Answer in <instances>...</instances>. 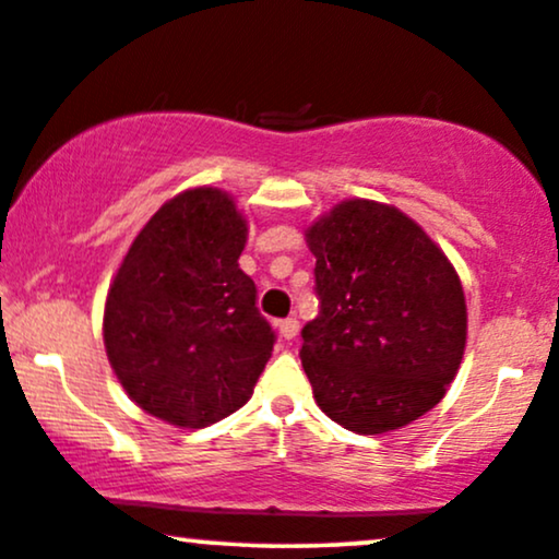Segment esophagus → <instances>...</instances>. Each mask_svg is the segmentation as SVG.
Masks as SVG:
<instances>
[{
  "label": "esophagus",
  "mask_w": 559,
  "mask_h": 559,
  "mask_svg": "<svg viewBox=\"0 0 559 559\" xmlns=\"http://www.w3.org/2000/svg\"><path fill=\"white\" fill-rule=\"evenodd\" d=\"M278 330H281V337H284V340H294L296 334H299V319H296V317L281 319Z\"/></svg>",
  "instance_id": "1"
}]
</instances>
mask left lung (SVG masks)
Returning a JSON list of instances; mask_svg holds the SVG:
<instances>
[{
    "label": "left lung",
    "mask_w": 559,
    "mask_h": 559,
    "mask_svg": "<svg viewBox=\"0 0 559 559\" xmlns=\"http://www.w3.org/2000/svg\"><path fill=\"white\" fill-rule=\"evenodd\" d=\"M317 319L301 366L317 406L357 435L406 427L440 404L467 340L463 284L440 245L391 204L345 199L307 227Z\"/></svg>",
    "instance_id": "1"
}]
</instances>
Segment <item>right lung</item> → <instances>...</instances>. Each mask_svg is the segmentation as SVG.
Listing matches in <instances>:
<instances>
[{
    "mask_svg": "<svg viewBox=\"0 0 559 559\" xmlns=\"http://www.w3.org/2000/svg\"><path fill=\"white\" fill-rule=\"evenodd\" d=\"M248 219L235 199L197 186L147 219L104 304V347L128 396L181 429L248 404L275 334L242 273Z\"/></svg>",
    "mask_w": 559,
    "mask_h": 559,
    "instance_id": "1",
    "label": "right lung"
}]
</instances>
